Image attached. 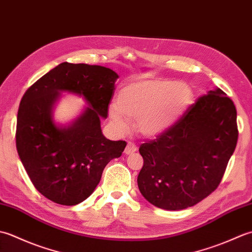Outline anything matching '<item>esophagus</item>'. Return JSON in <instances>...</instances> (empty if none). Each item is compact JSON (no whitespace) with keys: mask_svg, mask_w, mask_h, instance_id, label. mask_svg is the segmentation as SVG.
Wrapping results in <instances>:
<instances>
[{"mask_svg":"<svg viewBox=\"0 0 252 252\" xmlns=\"http://www.w3.org/2000/svg\"><path fill=\"white\" fill-rule=\"evenodd\" d=\"M136 151H137V147H136L135 144L129 142V143L126 144V147L125 149V154L126 155H131L133 153H135Z\"/></svg>","mask_w":252,"mask_h":252,"instance_id":"esophagus-1","label":"esophagus"}]
</instances>
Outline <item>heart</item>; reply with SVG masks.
<instances>
[{
    "label": "heart",
    "mask_w": 252,
    "mask_h": 252,
    "mask_svg": "<svg viewBox=\"0 0 252 252\" xmlns=\"http://www.w3.org/2000/svg\"><path fill=\"white\" fill-rule=\"evenodd\" d=\"M191 87L183 81L141 77L123 87L117 103L110 104L108 116L116 129L126 133L130 121L136 122L145 137H157L170 130L194 104Z\"/></svg>",
    "instance_id": "heart-1"
}]
</instances>
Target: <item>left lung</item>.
I'll return each instance as SVG.
<instances>
[{"label": "left lung", "instance_id": "obj_1", "mask_svg": "<svg viewBox=\"0 0 252 252\" xmlns=\"http://www.w3.org/2000/svg\"><path fill=\"white\" fill-rule=\"evenodd\" d=\"M236 119L232 99L216 88L170 130L142 144L137 185L143 197L155 207L178 211L210 195L236 147Z\"/></svg>", "mask_w": 252, "mask_h": 252}]
</instances>
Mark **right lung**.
<instances>
[{
    "mask_svg": "<svg viewBox=\"0 0 252 252\" xmlns=\"http://www.w3.org/2000/svg\"><path fill=\"white\" fill-rule=\"evenodd\" d=\"M119 76L109 68L62 63L32 84L21 98L16 129L20 161L35 189L47 199L74 206L92 194L125 141H110L100 129ZM82 97L88 105L68 125L54 120L61 93Z\"/></svg>",
    "mask_w": 252,
    "mask_h": 252,
    "instance_id": "right-lung-1",
    "label": "right lung"
}]
</instances>
